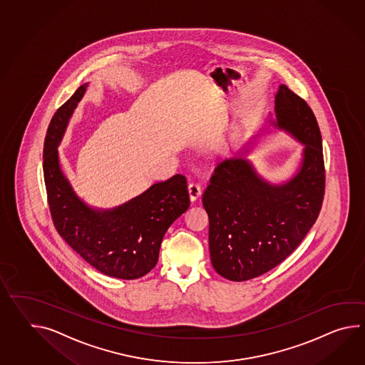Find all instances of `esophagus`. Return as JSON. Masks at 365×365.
Returning a JSON list of instances; mask_svg holds the SVG:
<instances>
[{
    "instance_id": "obj_1",
    "label": "esophagus",
    "mask_w": 365,
    "mask_h": 365,
    "mask_svg": "<svg viewBox=\"0 0 365 365\" xmlns=\"http://www.w3.org/2000/svg\"><path fill=\"white\" fill-rule=\"evenodd\" d=\"M200 195H202L200 187L196 186V185H190L188 186V199H190V202H196L200 197Z\"/></svg>"
}]
</instances>
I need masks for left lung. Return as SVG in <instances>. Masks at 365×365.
<instances>
[{
  "label": "left lung",
  "mask_w": 365,
  "mask_h": 365,
  "mask_svg": "<svg viewBox=\"0 0 365 365\" xmlns=\"http://www.w3.org/2000/svg\"><path fill=\"white\" fill-rule=\"evenodd\" d=\"M276 130L299 140L303 150L292 175L274 182L247 155L260 137ZM324 192L322 136L316 116L304 99L279 85L275 116L268 113L257 135L233 158L220 163L202 194L216 272L245 282L280 264L314 225Z\"/></svg>",
  "instance_id": "left-lung-1"
}]
</instances>
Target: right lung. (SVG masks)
<instances>
[{
    "mask_svg": "<svg viewBox=\"0 0 365 365\" xmlns=\"http://www.w3.org/2000/svg\"><path fill=\"white\" fill-rule=\"evenodd\" d=\"M89 82L53 115L43 149L49 210L58 235L74 252L111 277L133 280L157 264L163 235L190 207L186 178L174 175L113 208L89 205L61 169L58 145Z\"/></svg>",
    "mask_w": 365,
    "mask_h": 365,
    "instance_id": "obj_1",
    "label": "right lung"
}]
</instances>
